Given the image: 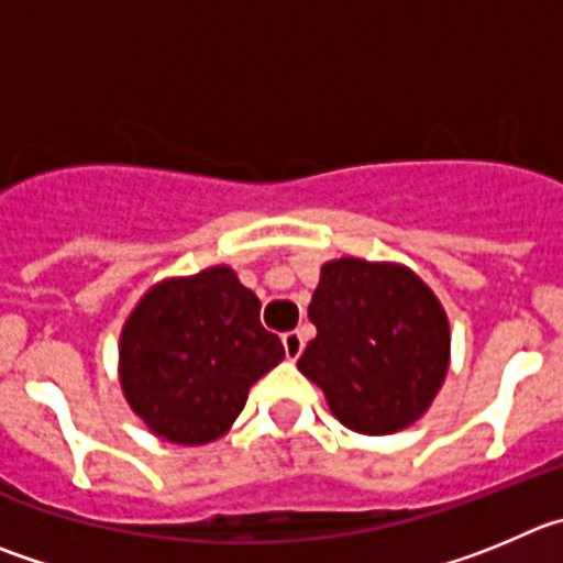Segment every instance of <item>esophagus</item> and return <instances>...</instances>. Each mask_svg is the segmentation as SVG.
I'll return each instance as SVG.
<instances>
[{"label": "esophagus", "instance_id": "34e87169", "mask_svg": "<svg viewBox=\"0 0 563 563\" xmlns=\"http://www.w3.org/2000/svg\"><path fill=\"white\" fill-rule=\"evenodd\" d=\"M283 350H286L288 361H297L299 355H302V350H306V339H302V333H299V330H291V333L283 335Z\"/></svg>", "mask_w": 563, "mask_h": 563}]
</instances>
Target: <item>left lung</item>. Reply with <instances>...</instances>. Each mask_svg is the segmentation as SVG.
<instances>
[{"instance_id":"1","label":"left lung","mask_w":563,"mask_h":563,"mask_svg":"<svg viewBox=\"0 0 563 563\" xmlns=\"http://www.w3.org/2000/svg\"><path fill=\"white\" fill-rule=\"evenodd\" d=\"M308 319L317 339L297 369L344 428L388 435L428 413L450 369V319L417 272L394 261H328Z\"/></svg>"}]
</instances>
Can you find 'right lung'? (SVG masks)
I'll list each match as a JSON object with an SVG mask.
<instances>
[{
    "label": "right lung",
    "mask_w": 563,
    "mask_h": 563,
    "mask_svg": "<svg viewBox=\"0 0 563 563\" xmlns=\"http://www.w3.org/2000/svg\"><path fill=\"white\" fill-rule=\"evenodd\" d=\"M283 358L261 299L222 264L166 277L135 302L119 335V383L152 435L199 448L233 428L252 383Z\"/></svg>",
    "instance_id": "right-lung-1"
}]
</instances>
